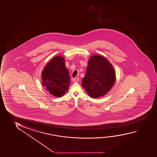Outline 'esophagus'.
I'll use <instances>...</instances> for the list:
<instances>
[{
  "label": "esophagus",
  "instance_id": "34e87169",
  "mask_svg": "<svg viewBox=\"0 0 157 157\" xmlns=\"http://www.w3.org/2000/svg\"><path fill=\"white\" fill-rule=\"evenodd\" d=\"M79 78H73V81L74 82H78L79 81Z\"/></svg>",
  "mask_w": 157,
  "mask_h": 157
}]
</instances>
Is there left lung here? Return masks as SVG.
<instances>
[{
	"instance_id": "obj_1",
	"label": "left lung",
	"mask_w": 157,
	"mask_h": 157,
	"mask_svg": "<svg viewBox=\"0 0 157 157\" xmlns=\"http://www.w3.org/2000/svg\"><path fill=\"white\" fill-rule=\"evenodd\" d=\"M115 78V71L110 62L104 56L94 55L89 60L82 86L91 98H98L111 90Z\"/></svg>"
}]
</instances>
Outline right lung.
<instances>
[{"label": "right lung", "instance_id": "add662e5", "mask_svg": "<svg viewBox=\"0 0 157 157\" xmlns=\"http://www.w3.org/2000/svg\"><path fill=\"white\" fill-rule=\"evenodd\" d=\"M65 59L60 56L51 60L42 71V84L54 96L60 97L68 90L71 83Z\"/></svg>", "mask_w": 157, "mask_h": 157}]
</instances>
